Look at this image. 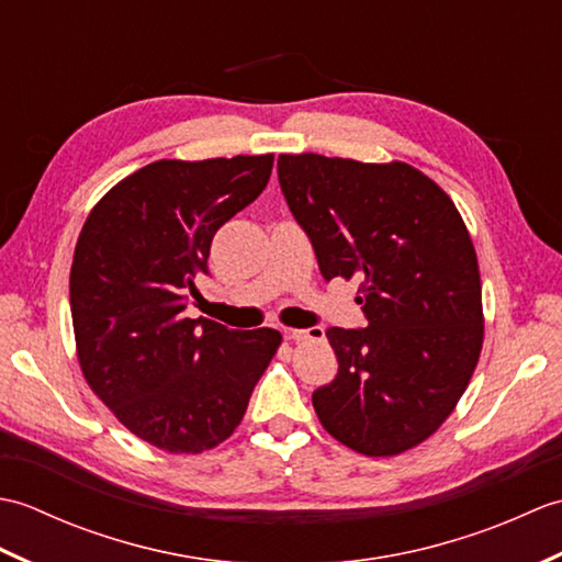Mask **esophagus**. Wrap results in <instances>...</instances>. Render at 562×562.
Returning <instances> with one entry per match:
<instances>
[{
  "label": "esophagus",
  "instance_id": "34e87169",
  "mask_svg": "<svg viewBox=\"0 0 562 562\" xmlns=\"http://www.w3.org/2000/svg\"><path fill=\"white\" fill-rule=\"evenodd\" d=\"M290 340L294 342H306V340H321L324 338V328L321 326H312V328H294V330H288L284 333Z\"/></svg>",
  "mask_w": 562,
  "mask_h": 562
}]
</instances>
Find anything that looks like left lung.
Listing matches in <instances>:
<instances>
[{"label":"left lung","instance_id":"8db88e82","mask_svg":"<svg viewBox=\"0 0 562 562\" xmlns=\"http://www.w3.org/2000/svg\"><path fill=\"white\" fill-rule=\"evenodd\" d=\"M278 178L324 280L357 282L367 328H328L338 374L321 425L364 457L420 445L451 415L483 348L469 229L432 178L403 161L280 154Z\"/></svg>","mask_w":562,"mask_h":562}]
</instances>
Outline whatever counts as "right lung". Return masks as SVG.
Listing matches in <instances>:
<instances>
[{
  "instance_id": "right-lung-1",
  "label": "right lung",
  "mask_w": 562,
  "mask_h": 562,
  "mask_svg": "<svg viewBox=\"0 0 562 562\" xmlns=\"http://www.w3.org/2000/svg\"><path fill=\"white\" fill-rule=\"evenodd\" d=\"M272 154L154 161L81 226L69 306L83 379L130 432L169 453L217 447L241 423L282 336L186 318L212 236L270 181Z\"/></svg>"
}]
</instances>
